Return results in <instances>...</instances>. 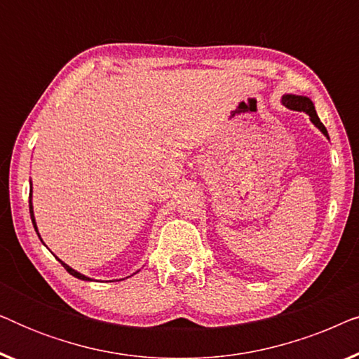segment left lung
<instances>
[{
    "mask_svg": "<svg viewBox=\"0 0 359 359\" xmlns=\"http://www.w3.org/2000/svg\"><path fill=\"white\" fill-rule=\"evenodd\" d=\"M281 102L284 106L287 107V109H292V111H299V112H306L311 117L312 124L317 127L318 130L322 132L323 135L328 139V132L325 129V126L322 124L320 119H318L317 112H316V106H313V102L311 101V97L307 96H297V95H284Z\"/></svg>",
    "mask_w": 359,
    "mask_h": 359,
    "instance_id": "obj_1",
    "label": "left lung"
}]
</instances>
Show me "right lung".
I'll list each match as a JSON object with an SVG mask.
<instances>
[{
  "label": "right lung",
  "mask_w": 359,
  "mask_h": 359,
  "mask_svg": "<svg viewBox=\"0 0 359 359\" xmlns=\"http://www.w3.org/2000/svg\"><path fill=\"white\" fill-rule=\"evenodd\" d=\"M29 212H31V219H32L34 229H36V232H37V235H39V230H37V225H36V219H34V210H32V184H31V196H29ZM39 238H41V235H39ZM57 259H58V258H57ZM58 262H60V263L63 264V268H65L67 271L72 274V276H75V278H78V279H83V281H93L91 278H88V276H85V274L78 273V271H75V269H73V268L68 266V264L63 263L62 259H58Z\"/></svg>",
  "instance_id": "1"
}]
</instances>
